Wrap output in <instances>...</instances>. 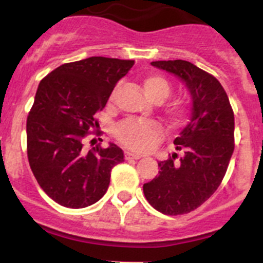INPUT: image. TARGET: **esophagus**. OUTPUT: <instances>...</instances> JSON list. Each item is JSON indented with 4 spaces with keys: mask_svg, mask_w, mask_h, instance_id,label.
<instances>
[{
    "mask_svg": "<svg viewBox=\"0 0 263 263\" xmlns=\"http://www.w3.org/2000/svg\"><path fill=\"white\" fill-rule=\"evenodd\" d=\"M124 157H126V160H139V158H141V156L132 152H126L124 153Z\"/></svg>",
    "mask_w": 263,
    "mask_h": 263,
    "instance_id": "esophagus-1",
    "label": "esophagus"
}]
</instances>
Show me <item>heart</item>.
<instances>
[{
	"label": "heart",
	"instance_id": "1",
	"mask_svg": "<svg viewBox=\"0 0 263 263\" xmlns=\"http://www.w3.org/2000/svg\"><path fill=\"white\" fill-rule=\"evenodd\" d=\"M144 90L155 101H162L166 98L170 93L169 82L161 77V76H149L144 80ZM181 111L178 108L173 110V115L178 117ZM161 127L158 123L152 122V120H135L128 119L124 120L117 127L118 140L126 145L127 148L134 149L137 152H144L149 149L156 141L160 139Z\"/></svg>",
	"mask_w": 263,
	"mask_h": 263
}]
</instances>
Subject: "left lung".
Listing matches in <instances>:
<instances>
[{"instance_id":"1","label":"left lung","mask_w":263,"mask_h":263,"mask_svg":"<svg viewBox=\"0 0 263 263\" xmlns=\"http://www.w3.org/2000/svg\"><path fill=\"white\" fill-rule=\"evenodd\" d=\"M178 77L191 98V117L174 139L177 153L158 161L160 174L143 190L149 204L165 215L194 211L217 190L235 149V115L228 96L214 76L184 60L152 61Z\"/></svg>"}]
</instances>
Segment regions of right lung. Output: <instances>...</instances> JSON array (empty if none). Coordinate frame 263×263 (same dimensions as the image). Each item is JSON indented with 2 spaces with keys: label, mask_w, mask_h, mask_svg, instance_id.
I'll list each match as a JSON object with an SVG mask.
<instances>
[{
  "label": "right lung",
  "mask_w": 263,
  "mask_h": 263,
  "mask_svg": "<svg viewBox=\"0 0 263 263\" xmlns=\"http://www.w3.org/2000/svg\"><path fill=\"white\" fill-rule=\"evenodd\" d=\"M134 60L93 56L60 65L40 81L27 118V157L44 193L59 204L84 208L106 194L111 169L124 161L114 143L86 152L84 137L99 128L107 103Z\"/></svg>",
  "instance_id": "add662e5"
}]
</instances>
